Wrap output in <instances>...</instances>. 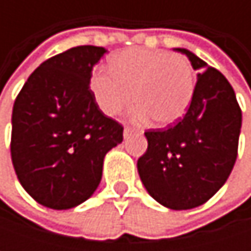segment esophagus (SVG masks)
I'll use <instances>...</instances> for the list:
<instances>
[{
  "label": "esophagus",
  "mask_w": 251,
  "mask_h": 251,
  "mask_svg": "<svg viewBox=\"0 0 251 251\" xmlns=\"http://www.w3.org/2000/svg\"><path fill=\"white\" fill-rule=\"evenodd\" d=\"M133 132H135V129H133V127H130V126H126L125 129H124V136H125V138H127V136H130Z\"/></svg>",
  "instance_id": "obj_1"
}]
</instances>
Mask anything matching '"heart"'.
<instances>
[{
	"label": "heart",
	"mask_w": 251,
	"mask_h": 251,
	"mask_svg": "<svg viewBox=\"0 0 251 251\" xmlns=\"http://www.w3.org/2000/svg\"><path fill=\"white\" fill-rule=\"evenodd\" d=\"M90 87L99 107L109 116L127 107L135 93L138 119L151 116L158 125H172L192 103L195 75L183 55L132 48L112 58L110 70H97Z\"/></svg>",
	"instance_id": "b5f03b06"
}]
</instances>
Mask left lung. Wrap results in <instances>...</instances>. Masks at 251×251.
I'll list each match as a JSON object with an SVG mask.
<instances>
[{"mask_svg":"<svg viewBox=\"0 0 251 251\" xmlns=\"http://www.w3.org/2000/svg\"><path fill=\"white\" fill-rule=\"evenodd\" d=\"M198 74L192 103L175 125L145 132L138 173L163 206L181 211L209 201L226 181L238 151L241 109L226 76L187 49Z\"/></svg>","mask_w":251,"mask_h":251,"instance_id":"left-lung-1","label":"left lung"}]
</instances>
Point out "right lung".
Returning <instances> with one entry per match:
<instances>
[{"label":"right lung","mask_w":251,"mask_h":251,"mask_svg":"<svg viewBox=\"0 0 251 251\" xmlns=\"http://www.w3.org/2000/svg\"><path fill=\"white\" fill-rule=\"evenodd\" d=\"M106 53L76 46L40 64L19 93L11 118V160L25 190L50 209H70L97 189L104 155L124 141L90 90L93 67Z\"/></svg>","instance_id":"obj_1"}]
</instances>
